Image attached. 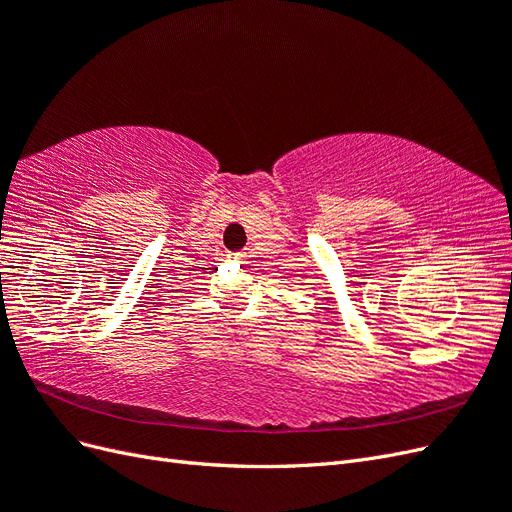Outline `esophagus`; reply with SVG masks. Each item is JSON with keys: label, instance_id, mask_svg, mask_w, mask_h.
<instances>
[{"label": "esophagus", "instance_id": "1", "mask_svg": "<svg viewBox=\"0 0 512 512\" xmlns=\"http://www.w3.org/2000/svg\"><path fill=\"white\" fill-rule=\"evenodd\" d=\"M243 254H228V260H232V262H243Z\"/></svg>", "mask_w": 512, "mask_h": 512}]
</instances>
